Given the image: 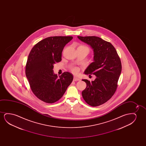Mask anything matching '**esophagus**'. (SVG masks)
<instances>
[{
    "mask_svg": "<svg viewBox=\"0 0 146 146\" xmlns=\"http://www.w3.org/2000/svg\"><path fill=\"white\" fill-rule=\"evenodd\" d=\"M73 80H74V81H79L80 79L79 78H77L76 77H74Z\"/></svg>",
    "mask_w": 146,
    "mask_h": 146,
    "instance_id": "esophagus-1",
    "label": "esophagus"
}]
</instances>
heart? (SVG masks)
Segmentation results:
<instances>
[{
	"mask_svg": "<svg viewBox=\"0 0 146 146\" xmlns=\"http://www.w3.org/2000/svg\"><path fill=\"white\" fill-rule=\"evenodd\" d=\"M82 46V47H85V48H88V47H86V46ZM79 69H78V68H77V67H74V68H73L72 69V71L73 73H74V74H77L78 73V72H79Z\"/></svg>",
	"mask_w": 146,
	"mask_h": 146,
	"instance_id": "b5f03b06",
	"label": "heart"
}]
</instances>
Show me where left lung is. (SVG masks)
Instances as JSON below:
<instances>
[{"instance_id":"left-lung-1","label":"left lung","mask_w":146,"mask_h":146,"mask_svg":"<svg viewBox=\"0 0 146 146\" xmlns=\"http://www.w3.org/2000/svg\"><path fill=\"white\" fill-rule=\"evenodd\" d=\"M81 41L89 45L94 52L93 62L84 73L96 76L94 81L86 79L87 87L82 92V97L90 106L96 107L104 104L113 96L122 71L120 57L110 42L97 36H77Z\"/></svg>"}]
</instances>
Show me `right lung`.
I'll return each mask as SVG.
<instances>
[{
  "label": "right lung",
  "mask_w": 146,
  "mask_h": 146,
  "mask_svg": "<svg viewBox=\"0 0 146 146\" xmlns=\"http://www.w3.org/2000/svg\"><path fill=\"white\" fill-rule=\"evenodd\" d=\"M72 36H53L45 38L32 48L28 55L25 74L30 88L40 100L53 103L63 96L73 76L65 72L58 77L54 64L61 61L62 51Z\"/></svg>",
  "instance_id": "obj_1"
}]
</instances>
